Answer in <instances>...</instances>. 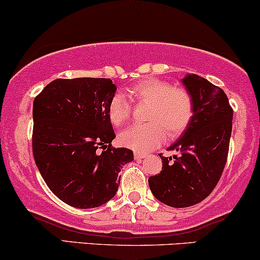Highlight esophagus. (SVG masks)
<instances>
[{"mask_svg":"<svg viewBox=\"0 0 260 260\" xmlns=\"http://www.w3.org/2000/svg\"><path fill=\"white\" fill-rule=\"evenodd\" d=\"M145 158H147V155L143 154V153H139V152L135 153V159L136 160H142V159H145Z\"/></svg>","mask_w":260,"mask_h":260,"instance_id":"esophagus-1","label":"esophagus"}]
</instances>
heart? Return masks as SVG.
I'll list each match as a JSON object with an SVG mask.
<instances>
[{
  "mask_svg": "<svg viewBox=\"0 0 260 260\" xmlns=\"http://www.w3.org/2000/svg\"><path fill=\"white\" fill-rule=\"evenodd\" d=\"M126 95L136 104L148 105L146 124L134 125L120 134V143L137 152H147L164 142L166 134L174 139L187 129L193 118L191 95L182 88L156 78H147L130 86ZM131 105L123 94H115L108 105V117L114 126L129 120Z\"/></svg>",
  "mask_w": 260,
  "mask_h": 260,
  "instance_id": "1",
  "label": "heart"
}]
</instances>
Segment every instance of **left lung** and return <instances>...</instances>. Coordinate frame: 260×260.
Segmentation results:
<instances>
[{
  "instance_id": "8db88e82",
  "label": "left lung",
  "mask_w": 260,
  "mask_h": 260,
  "mask_svg": "<svg viewBox=\"0 0 260 260\" xmlns=\"http://www.w3.org/2000/svg\"><path fill=\"white\" fill-rule=\"evenodd\" d=\"M182 84L193 99V118L168 148L179 154L172 158L160 155L161 171L148 178L153 195L177 208L199 204L218 183L233 127V108L222 89L193 73L185 76Z\"/></svg>"
}]
</instances>
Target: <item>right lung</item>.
<instances>
[{"label": "right lung", "mask_w": 260, "mask_h": 260, "mask_svg": "<svg viewBox=\"0 0 260 260\" xmlns=\"http://www.w3.org/2000/svg\"><path fill=\"white\" fill-rule=\"evenodd\" d=\"M115 90L108 78L55 79L34 101L35 161L50 190L72 207L110 201L120 169L134 160L133 150L111 145L108 105Z\"/></svg>", "instance_id": "obj_1"}]
</instances>
